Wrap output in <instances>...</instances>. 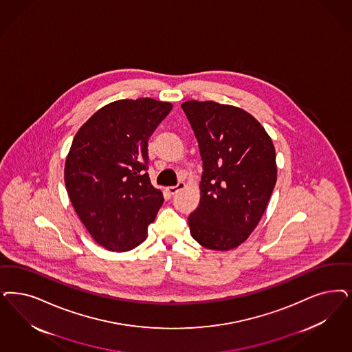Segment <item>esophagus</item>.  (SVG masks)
Masks as SVG:
<instances>
[{
	"label": "esophagus",
	"mask_w": 352,
	"mask_h": 352,
	"mask_svg": "<svg viewBox=\"0 0 352 352\" xmlns=\"http://www.w3.org/2000/svg\"><path fill=\"white\" fill-rule=\"evenodd\" d=\"M186 187V183L183 182V181H179L177 186H170L168 187L166 190H168V192L171 195L177 194L179 190H183Z\"/></svg>",
	"instance_id": "1"
}]
</instances>
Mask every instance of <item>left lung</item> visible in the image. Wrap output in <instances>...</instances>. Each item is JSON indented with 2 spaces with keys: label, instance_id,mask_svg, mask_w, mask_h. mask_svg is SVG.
<instances>
[{
  "label": "left lung",
  "instance_id": "8db88e82",
  "mask_svg": "<svg viewBox=\"0 0 352 352\" xmlns=\"http://www.w3.org/2000/svg\"><path fill=\"white\" fill-rule=\"evenodd\" d=\"M182 109L203 160L190 231L208 250L229 251L251 235L267 209L277 182L276 149L260 122L241 108L191 100Z\"/></svg>",
  "mask_w": 352,
  "mask_h": 352
}]
</instances>
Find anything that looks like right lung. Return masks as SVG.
<instances>
[{
	"label": "right lung",
	"instance_id": "obj_1",
	"mask_svg": "<svg viewBox=\"0 0 352 352\" xmlns=\"http://www.w3.org/2000/svg\"><path fill=\"white\" fill-rule=\"evenodd\" d=\"M171 108L149 97L118 100L97 110L74 136L66 190L85 229L109 251L144 242L164 203L146 173L148 139Z\"/></svg>",
	"mask_w": 352,
	"mask_h": 352
}]
</instances>
